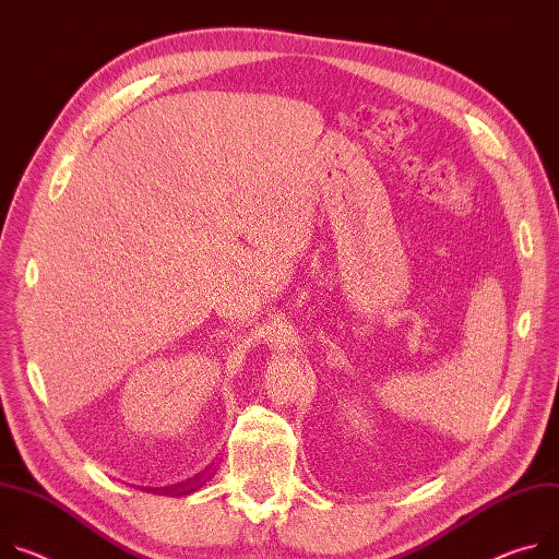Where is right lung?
<instances>
[{"mask_svg": "<svg viewBox=\"0 0 559 559\" xmlns=\"http://www.w3.org/2000/svg\"><path fill=\"white\" fill-rule=\"evenodd\" d=\"M151 490H154V488H151ZM191 490H195V486H182L180 484L176 490L174 488H165V490H156V492H167V495H178L180 492L182 495V492H191Z\"/></svg>", "mask_w": 559, "mask_h": 559, "instance_id": "add662e5", "label": "right lung"}]
</instances>
